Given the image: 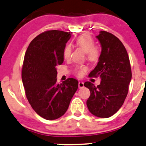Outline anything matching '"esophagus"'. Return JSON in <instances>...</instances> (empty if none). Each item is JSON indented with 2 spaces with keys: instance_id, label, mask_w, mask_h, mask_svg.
Returning a JSON list of instances; mask_svg holds the SVG:
<instances>
[{
  "instance_id": "esophagus-1",
  "label": "esophagus",
  "mask_w": 146,
  "mask_h": 146,
  "mask_svg": "<svg viewBox=\"0 0 146 146\" xmlns=\"http://www.w3.org/2000/svg\"><path fill=\"white\" fill-rule=\"evenodd\" d=\"M84 87V83L83 82L80 81L78 83V88L80 89V88H83V87Z\"/></svg>"
}]
</instances>
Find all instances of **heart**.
Returning a JSON list of instances; mask_svg holds the SVG:
<instances>
[{"label":"heart","instance_id":"heart-1","mask_svg":"<svg viewBox=\"0 0 146 146\" xmlns=\"http://www.w3.org/2000/svg\"><path fill=\"white\" fill-rule=\"evenodd\" d=\"M75 43L78 47H80L85 52L87 53V59L90 61H96L100 55V48L98 46L94 45V40L89 35H80L76 39ZM72 52V46L68 44L63 50V56L66 59H68L70 56ZM86 70V68L84 66H77L74 69V72L78 76L83 75L84 72Z\"/></svg>","mask_w":146,"mask_h":146}]
</instances>
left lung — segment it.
<instances>
[{"instance_id": "1", "label": "left lung", "mask_w": 146, "mask_h": 146, "mask_svg": "<svg viewBox=\"0 0 146 146\" xmlns=\"http://www.w3.org/2000/svg\"><path fill=\"white\" fill-rule=\"evenodd\" d=\"M96 38L102 51L97 66L89 76L100 77V84L95 86L87 81L84 86L90 91L87 106L91 113L107 118L115 113L124 104L132 78L131 68L127 51L117 37L101 31Z\"/></svg>"}]
</instances>
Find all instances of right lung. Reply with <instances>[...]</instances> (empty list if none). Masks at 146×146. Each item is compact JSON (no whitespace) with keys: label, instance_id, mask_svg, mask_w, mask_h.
Instances as JSON below:
<instances>
[{"label":"right lung","instance_id":"1","mask_svg":"<svg viewBox=\"0 0 146 146\" xmlns=\"http://www.w3.org/2000/svg\"><path fill=\"white\" fill-rule=\"evenodd\" d=\"M70 37V33L62 31H45L33 39L25 53L22 80L26 96L33 110L47 120L65 114L78 87L73 78L56 83V66L63 62Z\"/></svg>","mask_w":146,"mask_h":146}]
</instances>
